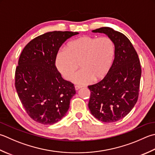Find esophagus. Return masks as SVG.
I'll use <instances>...</instances> for the list:
<instances>
[{
	"label": "esophagus",
	"instance_id": "1",
	"mask_svg": "<svg viewBox=\"0 0 155 155\" xmlns=\"http://www.w3.org/2000/svg\"><path fill=\"white\" fill-rule=\"evenodd\" d=\"M81 87H81V86H79V85H75V86H74L75 90H77V91H78V89H80Z\"/></svg>",
	"mask_w": 155,
	"mask_h": 155
}]
</instances>
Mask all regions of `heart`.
I'll list each match as a JSON object with an SVG mask.
<instances>
[{
	"label": "heart",
	"instance_id": "1",
	"mask_svg": "<svg viewBox=\"0 0 155 155\" xmlns=\"http://www.w3.org/2000/svg\"><path fill=\"white\" fill-rule=\"evenodd\" d=\"M115 45L110 38L82 36L68 42L56 54L55 65L66 80H71L80 66L81 70L73 78L75 83L89 84L104 78L113 66Z\"/></svg>",
	"mask_w": 155,
	"mask_h": 155
}]
</instances>
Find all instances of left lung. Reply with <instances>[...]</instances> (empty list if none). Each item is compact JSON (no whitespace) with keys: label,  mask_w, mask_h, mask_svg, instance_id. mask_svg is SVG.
Instances as JSON below:
<instances>
[{"label":"left lung","mask_w":155,"mask_h":155,"mask_svg":"<svg viewBox=\"0 0 155 155\" xmlns=\"http://www.w3.org/2000/svg\"><path fill=\"white\" fill-rule=\"evenodd\" d=\"M105 33L114 41L115 58L111 71L91 91V113L103 122H115L128 115L138 98L141 66L138 56L125 35L107 27L93 30Z\"/></svg>","instance_id":"left-lung-1"}]
</instances>
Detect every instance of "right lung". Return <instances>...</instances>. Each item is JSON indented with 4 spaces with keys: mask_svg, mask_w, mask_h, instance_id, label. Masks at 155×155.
I'll return each mask as SVG.
<instances>
[{
    "mask_svg": "<svg viewBox=\"0 0 155 155\" xmlns=\"http://www.w3.org/2000/svg\"><path fill=\"white\" fill-rule=\"evenodd\" d=\"M78 32L54 31L38 36L21 52L15 71V88L27 114L44 125L65 116L76 94L74 84L63 79L56 56L66 39Z\"/></svg>",
    "mask_w": 155,
    "mask_h": 155,
    "instance_id": "add662e5",
    "label": "right lung"
}]
</instances>
